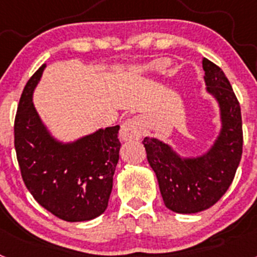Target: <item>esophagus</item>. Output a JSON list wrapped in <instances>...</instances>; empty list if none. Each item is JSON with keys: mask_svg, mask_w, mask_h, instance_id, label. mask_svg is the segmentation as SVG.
<instances>
[{"mask_svg": "<svg viewBox=\"0 0 257 257\" xmlns=\"http://www.w3.org/2000/svg\"><path fill=\"white\" fill-rule=\"evenodd\" d=\"M144 131V121L142 117H133L123 122L119 131V136L124 142H131V140H139Z\"/></svg>", "mask_w": 257, "mask_h": 257, "instance_id": "1", "label": "esophagus"}]
</instances>
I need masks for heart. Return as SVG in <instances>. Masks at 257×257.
<instances>
[{"label": "heart", "instance_id": "heart-1", "mask_svg": "<svg viewBox=\"0 0 257 257\" xmlns=\"http://www.w3.org/2000/svg\"><path fill=\"white\" fill-rule=\"evenodd\" d=\"M157 67H158V64H156V65H153V67H152V68H157Z\"/></svg>", "mask_w": 257, "mask_h": 257}]
</instances>
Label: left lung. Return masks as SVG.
I'll return each mask as SVG.
<instances>
[{
	"label": "left lung",
	"mask_w": 257,
	"mask_h": 257,
	"mask_svg": "<svg viewBox=\"0 0 257 257\" xmlns=\"http://www.w3.org/2000/svg\"><path fill=\"white\" fill-rule=\"evenodd\" d=\"M206 90L219 103L221 130L213 145L199 157L183 158L169 144L145 138L147 158L158 180L166 207L178 213L207 210L221 198L242 157V115L230 82L224 72L203 58Z\"/></svg>",
	"instance_id": "1"
}]
</instances>
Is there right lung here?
Returning <instances> with one entry per match:
<instances>
[{
  "instance_id": "add662e5",
  "label": "right lung",
  "mask_w": 257,
  "mask_h": 257,
  "mask_svg": "<svg viewBox=\"0 0 257 257\" xmlns=\"http://www.w3.org/2000/svg\"><path fill=\"white\" fill-rule=\"evenodd\" d=\"M45 67L27 82L15 115L14 144L22 178L33 198L52 215L87 221L108 207L119 160V126L99 128L72 143L56 140L32 101Z\"/></svg>"
}]
</instances>
